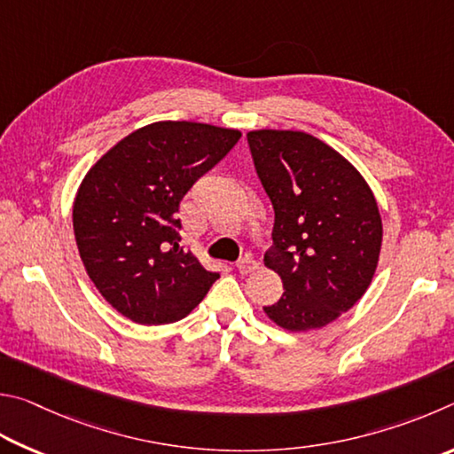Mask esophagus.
<instances>
[{"label": "esophagus", "mask_w": 454, "mask_h": 454, "mask_svg": "<svg viewBox=\"0 0 454 454\" xmlns=\"http://www.w3.org/2000/svg\"><path fill=\"white\" fill-rule=\"evenodd\" d=\"M257 267H259L257 261L249 255H245L241 261H237V269H239L241 275H249L253 271H257Z\"/></svg>", "instance_id": "obj_1"}]
</instances>
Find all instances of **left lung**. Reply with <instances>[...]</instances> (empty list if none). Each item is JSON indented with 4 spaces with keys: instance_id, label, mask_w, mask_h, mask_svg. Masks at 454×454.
Instances as JSON below:
<instances>
[{
    "instance_id": "1",
    "label": "left lung",
    "mask_w": 454,
    "mask_h": 454,
    "mask_svg": "<svg viewBox=\"0 0 454 454\" xmlns=\"http://www.w3.org/2000/svg\"><path fill=\"white\" fill-rule=\"evenodd\" d=\"M247 141L275 209L265 265L285 289L263 311L293 333L321 329L364 295L377 271L383 221L375 195L343 155L313 135L259 129Z\"/></svg>"
}]
</instances>
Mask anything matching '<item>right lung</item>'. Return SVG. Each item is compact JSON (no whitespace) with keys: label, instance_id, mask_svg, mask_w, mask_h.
<instances>
[{"label":"right lung","instance_id":"right-lung-1","mask_svg":"<svg viewBox=\"0 0 454 454\" xmlns=\"http://www.w3.org/2000/svg\"><path fill=\"white\" fill-rule=\"evenodd\" d=\"M241 131L157 121L111 147L77 189L74 233L85 271L127 319L165 325L201 303L219 273L179 247V203Z\"/></svg>","mask_w":454,"mask_h":454}]
</instances>
